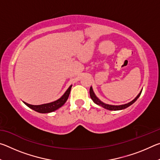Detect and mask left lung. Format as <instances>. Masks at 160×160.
<instances>
[{"mask_svg":"<svg viewBox=\"0 0 160 160\" xmlns=\"http://www.w3.org/2000/svg\"><path fill=\"white\" fill-rule=\"evenodd\" d=\"M142 89L140 90V93L138 94L136 97H135L134 99H132L131 102L127 103V104H121V105H111V104H106V103H104L103 102H102L101 100H100L98 97L96 96V94H94L92 86L90 87V95L91 99H92V101L97 105H99V106H101L103 108H104V109L110 110V111H118V110H122L124 109H126L127 107H130L131 105L133 104V103L136 101V100L138 99V97L140 96V94H141V92H142Z\"/></svg>","mask_w":160,"mask_h":160,"instance_id":"obj_1","label":"left lung"}]
</instances>
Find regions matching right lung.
<instances>
[{
  "instance_id": "1",
  "label": "right lung",
  "mask_w": 160,
  "mask_h": 160,
  "mask_svg": "<svg viewBox=\"0 0 160 160\" xmlns=\"http://www.w3.org/2000/svg\"><path fill=\"white\" fill-rule=\"evenodd\" d=\"M71 88H72V85L68 88V90L66 91V92H65L58 99L52 102L47 103V104H43L41 105H32V104H28V103H26L25 102H23L24 104H26L28 107H29L32 109H33L37 112L42 113L52 112L59 109V108L61 107L65 103H66L68 98L69 97Z\"/></svg>"
}]
</instances>
